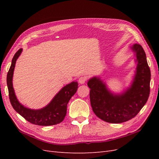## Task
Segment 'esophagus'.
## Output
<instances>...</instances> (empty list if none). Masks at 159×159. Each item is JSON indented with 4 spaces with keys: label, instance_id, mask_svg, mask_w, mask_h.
<instances>
[{
    "label": "esophagus",
    "instance_id": "34e87169",
    "mask_svg": "<svg viewBox=\"0 0 159 159\" xmlns=\"http://www.w3.org/2000/svg\"><path fill=\"white\" fill-rule=\"evenodd\" d=\"M86 80H87V79H86L85 77H84V76H81V77H80V78H79L78 81H79V83H80V84H85V83Z\"/></svg>",
    "mask_w": 159,
    "mask_h": 159
}]
</instances>
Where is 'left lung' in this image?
<instances>
[{
    "instance_id": "obj_1",
    "label": "left lung",
    "mask_w": 159,
    "mask_h": 159,
    "mask_svg": "<svg viewBox=\"0 0 159 159\" xmlns=\"http://www.w3.org/2000/svg\"><path fill=\"white\" fill-rule=\"evenodd\" d=\"M132 50L136 53L137 74L131 88L122 95L111 93L99 78L88 81L89 98L93 111L103 121L121 123L133 119L147 103L150 94L151 70L147 64L145 52L139 44Z\"/></svg>"
}]
</instances>
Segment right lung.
<instances>
[{"instance_id":"obj_1","label":"right lung","mask_w":159,"mask_h":159,"mask_svg":"<svg viewBox=\"0 0 159 159\" xmlns=\"http://www.w3.org/2000/svg\"><path fill=\"white\" fill-rule=\"evenodd\" d=\"M22 49H19L14 54L11 68L9 69L7 82L10 102L14 109L26 121L41 126L54 125L64 119L67 113V105L78 88V82H71L66 85L57 93L52 102L44 108L33 110L25 107L17 100L12 87V76L16 61L21 54Z\"/></svg>"}]
</instances>
